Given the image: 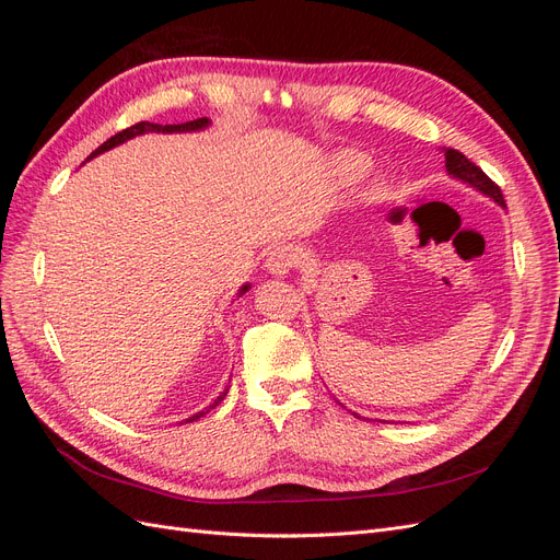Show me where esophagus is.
<instances>
[{
	"mask_svg": "<svg viewBox=\"0 0 560 560\" xmlns=\"http://www.w3.org/2000/svg\"><path fill=\"white\" fill-rule=\"evenodd\" d=\"M301 259V249L296 245H278L266 259V270L270 276L284 278L290 276Z\"/></svg>",
	"mask_w": 560,
	"mask_h": 560,
	"instance_id": "34e87169",
	"label": "esophagus"
}]
</instances>
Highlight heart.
<instances>
[{
  "instance_id": "obj_1",
  "label": "heart",
  "mask_w": 560,
  "mask_h": 560,
  "mask_svg": "<svg viewBox=\"0 0 560 560\" xmlns=\"http://www.w3.org/2000/svg\"><path fill=\"white\" fill-rule=\"evenodd\" d=\"M366 167H369L366 159L360 156L358 151H341V154H336L334 161H331V171H334L336 179L343 182V184H358L364 177ZM371 194L381 196L383 189H381V186H374Z\"/></svg>"
}]
</instances>
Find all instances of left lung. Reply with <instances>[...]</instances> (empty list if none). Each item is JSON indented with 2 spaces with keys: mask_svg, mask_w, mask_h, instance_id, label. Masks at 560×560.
Instances as JSON below:
<instances>
[{
  "mask_svg": "<svg viewBox=\"0 0 560 560\" xmlns=\"http://www.w3.org/2000/svg\"><path fill=\"white\" fill-rule=\"evenodd\" d=\"M444 159H446V173H448V177L460 179L463 184L471 186L474 191H479L486 198L498 202L500 208H506L500 186L493 179H490L479 165H474L465 154H460V151H455V149H444ZM354 416H358V413H354Z\"/></svg>",
  "mask_w": 560,
  "mask_h": 560,
  "instance_id": "1",
  "label": "left lung"
}]
</instances>
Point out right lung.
<instances>
[{"instance_id": "add662e5", "label": "right lung", "mask_w": 560, "mask_h": 560, "mask_svg": "<svg viewBox=\"0 0 560 560\" xmlns=\"http://www.w3.org/2000/svg\"><path fill=\"white\" fill-rule=\"evenodd\" d=\"M212 121L210 118L206 116V118H196V121H186V124H177V126H161V124H149V121H140V124H135V126H130V128H126V130H121V132H116L114 138H109L105 144H100L93 154L89 156V161L91 159H95V156H100V154H105V151H109V149H114V147H118V144H124V142H128V140H132V138H138V135H144V132H167V135H173V132H198V130H206L208 126H210ZM249 282H245L241 290H238V296H243L245 292H249ZM226 397V393H222L219 395L206 411H198V413H194L191 418H186L184 422H194V420H198L200 416H206L210 409H214V406L222 401Z\"/></svg>"}]
</instances>
